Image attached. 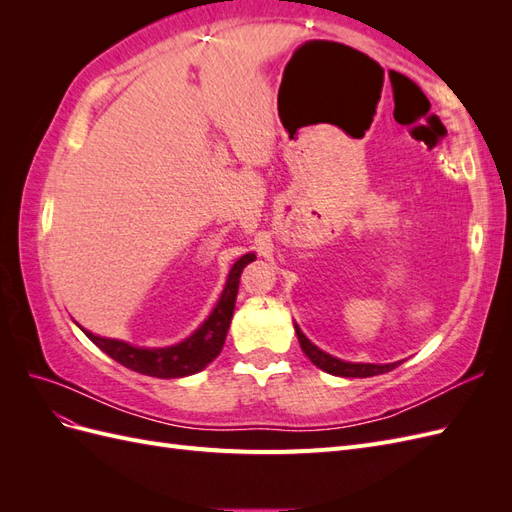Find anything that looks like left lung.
<instances>
[{
  "label": "left lung",
  "mask_w": 512,
  "mask_h": 512,
  "mask_svg": "<svg viewBox=\"0 0 512 512\" xmlns=\"http://www.w3.org/2000/svg\"><path fill=\"white\" fill-rule=\"evenodd\" d=\"M294 331H297L301 350L307 354V359L312 361L316 367H320L322 371L333 376H342V378H369V376H378V374H386V371L395 369L399 363H386V365H374V363H346L339 361L335 356L322 352L318 346H314L309 339L303 335V331L299 329V324H294Z\"/></svg>",
  "instance_id": "8db88e82"
}]
</instances>
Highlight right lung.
Returning <instances> with one entry per match:
<instances>
[{"instance_id":"right-lung-1","label":"right lung","mask_w":512,"mask_h":512,"mask_svg":"<svg viewBox=\"0 0 512 512\" xmlns=\"http://www.w3.org/2000/svg\"><path fill=\"white\" fill-rule=\"evenodd\" d=\"M252 260H256L254 254H245L235 262V265H232L222 297L218 305H215L211 316L200 324V329L196 333H192L188 339H183L181 344L168 346V348H138L126 342H119V339L98 337L85 329L83 331L102 352H106L111 359H115L123 367L138 371V374L153 376V378L192 376L196 371L205 369L215 356L222 352L230 320H232V312H235L241 271L245 269L247 262Z\"/></svg>"}]
</instances>
